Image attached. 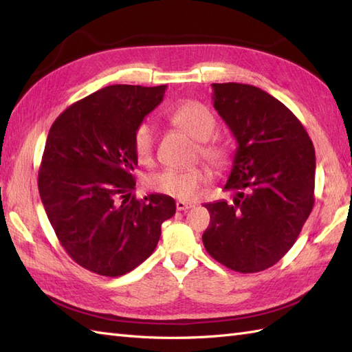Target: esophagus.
<instances>
[{
    "mask_svg": "<svg viewBox=\"0 0 352 352\" xmlns=\"http://www.w3.org/2000/svg\"><path fill=\"white\" fill-rule=\"evenodd\" d=\"M175 207H177V210L183 212V210H188V208H190V207H192V204H190V203H186V201L178 199L177 203H175Z\"/></svg>",
    "mask_w": 352,
    "mask_h": 352,
    "instance_id": "obj_1",
    "label": "esophagus"
}]
</instances>
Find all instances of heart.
Instances as JSON below:
<instances>
[{
	"label": "heart",
	"instance_id": "heart-1",
	"mask_svg": "<svg viewBox=\"0 0 352 352\" xmlns=\"http://www.w3.org/2000/svg\"><path fill=\"white\" fill-rule=\"evenodd\" d=\"M169 121L178 130L199 142V155L216 170H221L230 163L228 148L219 140L212 139L216 131V119L204 104L198 101H184L170 111ZM155 148V129L153 124L142 122L133 134V149L136 159L149 164L153 162ZM208 180L204 168L175 170L163 169L146 178L148 189L163 193L182 201H190L198 195V190Z\"/></svg>",
	"mask_w": 352,
	"mask_h": 352
}]
</instances>
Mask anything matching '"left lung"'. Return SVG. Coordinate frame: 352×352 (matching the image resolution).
I'll return each instance as SVG.
<instances>
[{
  "label": "left lung",
  "mask_w": 352,
  "mask_h": 352,
  "mask_svg": "<svg viewBox=\"0 0 352 352\" xmlns=\"http://www.w3.org/2000/svg\"><path fill=\"white\" fill-rule=\"evenodd\" d=\"M213 107L237 149L223 190L208 203L204 248L236 272L275 265L300 236L315 204V148L292 111L251 85L213 83Z\"/></svg>",
  "instance_id": "obj_1"
}]
</instances>
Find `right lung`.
Returning <instances> with one entry per match:
<instances>
[{"label": "right lung", "mask_w": 352, "mask_h": 352, "mask_svg": "<svg viewBox=\"0 0 352 352\" xmlns=\"http://www.w3.org/2000/svg\"><path fill=\"white\" fill-rule=\"evenodd\" d=\"M166 85H113L74 102L51 125L39 193L58 242L91 272L119 276L155 250L175 201L136 199L133 134L163 100Z\"/></svg>", "instance_id": "add662e5"}]
</instances>
